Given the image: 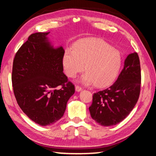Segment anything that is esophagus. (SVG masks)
<instances>
[{"label":"esophagus","instance_id":"esophagus-1","mask_svg":"<svg viewBox=\"0 0 156 156\" xmlns=\"http://www.w3.org/2000/svg\"><path fill=\"white\" fill-rule=\"evenodd\" d=\"M75 89H76V91H77V92H80V91L83 90V88L80 87V86H78V85H76V87H75Z\"/></svg>","mask_w":156,"mask_h":156}]
</instances>
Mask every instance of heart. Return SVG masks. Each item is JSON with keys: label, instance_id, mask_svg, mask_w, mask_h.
<instances>
[{"label": "heart", "instance_id": "b5f03b06", "mask_svg": "<svg viewBox=\"0 0 156 156\" xmlns=\"http://www.w3.org/2000/svg\"><path fill=\"white\" fill-rule=\"evenodd\" d=\"M122 64L119 51L98 38H89L78 41L73 49L65 50L62 65L68 77L74 78L83 72L87 73L80 82L86 85L94 83L98 87L112 84L117 77Z\"/></svg>", "mask_w": 156, "mask_h": 156}]
</instances>
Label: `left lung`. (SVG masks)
<instances>
[{
    "label": "left lung",
    "instance_id": "8db88e82",
    "mask_svg": "<svg viewBox=\"0 0 156 156\" xmlns=\"http://www.w3.org/2000/svg\"><path fill=\"white\" fill-rule=\"evenodd\" d=\"M141 71L138 55L129 54L123 69L112 86L95 93L89 107L91 118L102 126L115 125L133 109L140 96Z\"/></svg>",
    "mask_w": 156,
    "mask_h": 156
}]
</instances>
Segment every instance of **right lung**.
<instances>
[{
  "label": "right lung",
  "instance_id": "obj_1",
  "mask_svg": "<svg viewBox=\"0 0 156 156\" xmlns=\"http://www.w3.org/2000/svg\"><path fill=\"white\" fill-rule=\"evenodd\" d=\"M49 32L29 36L13 62L12 81L17 103L30 119L41 126L56 123L61 118L74 85L63 73L62 46L54 48ZM61 86L58 90L57 87Z\"/></svg>",
  "mask_w": 156,
  "mask_h": 156
}]
</instances>
